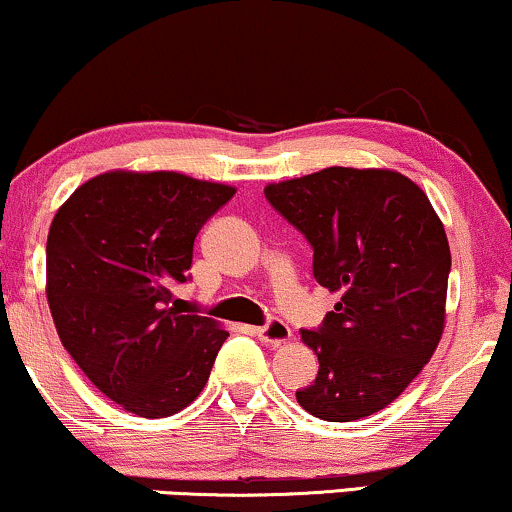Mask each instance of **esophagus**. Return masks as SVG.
I'll list each match as a JSON object with an SVG mask.
<instances>
[{
  "mask_svg": "<svg viewBox=\"0 0 512 512\" xmlns=\"http://www.w3.org/2000/svg\"><path fill=\"white\" fill-rule=\"evenodd\" d=\"M257 338L262 342H267V345H283V342H288L293 338V331L288 328V323H283L281 319H271L267 326H260L255 328Z\"/></svg>",
  "mask_w": 512,
  "mask_h": 512,
  "instance_id": "1",
  "label": "esophagus"
}]
</instances>
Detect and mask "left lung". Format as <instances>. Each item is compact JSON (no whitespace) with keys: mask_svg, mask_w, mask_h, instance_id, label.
Masks as SVG:
<instances>
[{"mask_svg":"<svg viewBox=\"0 0 512 512\" xmlns=\"http://www.w3.org/2000/svg\"><path fill=\"white\" fill-rule=\"evenodd\" d=\"M314 248V278L340 293L302 342L319 375L295 394L304 411L349 423L383 411L442 340L451 250L418 184L380 167H326L264 186Z\"/></svg>","mask_w":512,"mask_h":512,"instance_id":"1","label":"left lung"}]
</instances>
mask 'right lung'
Segmentation results:
<instances>
[{
  "mask_svg": "<svg viewBox=\"0 0 512 512\" xmlns=\"http://www.w3.org/2000/svg\"><path fill=\"white\" fill-rule=\"evenodd\" d=\"M236 189L181 172L111 170L77 186L47 236V302L82 373L122 409L165 418L208 383L229 333L179 314L193 243Z\"/></svg>",
  "mask_w": 512,
  "mask_h": 512,
  "instance_id": "right-lung-1",
  "label": "right lung"
}]
</instances>
